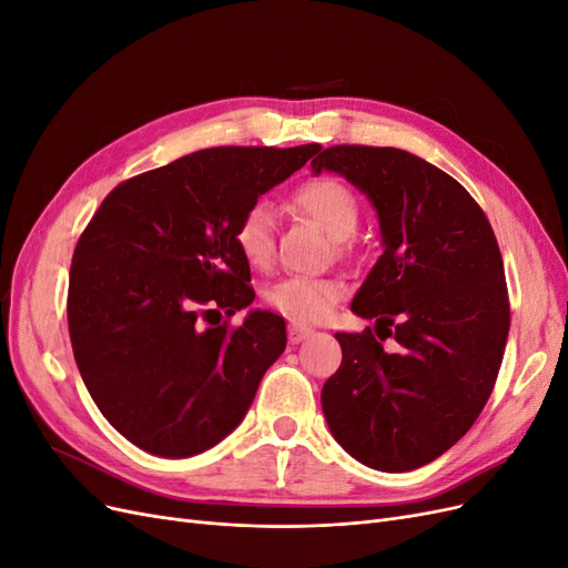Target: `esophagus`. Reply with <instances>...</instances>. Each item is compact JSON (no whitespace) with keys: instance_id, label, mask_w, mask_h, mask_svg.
<instances>
[{"instance_id":"esophagus-1","label":"esophagus","mask_w":568,"mask_h":568,"mask_svg":"<svg viewBox=\"0 0 568 568\" xmlns=\"http://www.w3.org/2000/svg\"><path fill=\"white\" fill-rule=\"evenodd\" d=\"M313 334H315V329H311V326L298 324V322H291L288 324V341L291 343H301L305 338H311Z\"/></svg>"}]
</instances>
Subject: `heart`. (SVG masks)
<instances>
[{
    "label": "heart",
    "mask_w": 568,
    "mask_h": 568,
    "mask_svg": "<svg viewBox=\"0 0 568 568\" xmlns=\"http://www.w3.org/2000/svg\"><path fill=\"white\" fill-rule=\"evenodd\" d=\"M291 203L332 236L338 255H353L351 236L359 222V201L348 184L322 175L305 180L291 194ZM234 242L244 261L255 270H267L274 261V220L270 205L257 201L244 211L234 227ZM343 296V282L332 277H286L274 284L265 301L272 311L294 322H322L332 315Z\"/></svg>",
    "instance_id": "b5f03b06"
}]
</instances>
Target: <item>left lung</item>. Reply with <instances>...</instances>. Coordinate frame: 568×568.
I'll return each mask as SVG.
<instances>
[{
	"label": "left lung",
	"instance_id": "obj_1",
	"mask_svg": "<svg viewBox=\"0 0 568 568\" xmlns=\"http://www.w3.org/2000/svg\"><path fill=\"white\" fill-rule=\"evenodd\" d=\"M311 165L363 189L384 236L351 303L376 324L336 334L343 359L322 388L326 424L372 469L424 467L469 432L500 372L509 334L500 246L467 189L415 153L336 144Z\"/></svg>",
	"mask_w": 568,
	"mask_h": 568
}]
</instances>
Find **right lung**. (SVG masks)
Here are the masks:
<instances>
[{
	"label": "right lung",
	"mask_w": 568,
	"mask_h": 568,
	"mask_svg": "<svg viewBox=\"0 0 568 568\" xmlns=\"http://www.w3.org/2000/svg\"><path fill=\"white\" fill-rule=\"evenodd\" d=\"M320 149L194 151L120 182L80 234L68 282L73 355L101 415L136 448L192 457L244 419L286 326L267 311L227 324L255 298L234 227Z\"/></svg>",
	"instance_id": "1"
}]
</instances>
